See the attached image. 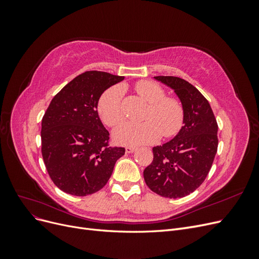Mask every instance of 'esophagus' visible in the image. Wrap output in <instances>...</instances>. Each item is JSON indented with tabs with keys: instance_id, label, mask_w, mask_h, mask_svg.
Segmentation results:
<instances>
[{
	"instance_id": "obj_1",
	"label": "esophagus",
	"mask_w": 259,
	"mask_h": 259,
	"mask_svg": "<svg viewBox=\"0 0 259 259\" xmlns=\"http://www.w3.org/2000/svg\"><path fill=\"white\" fill-rule=\"evenodd\" d=\"M135 151H136L135 147H126V149H125V152H126V153H133Z\"/></svg>"
}]
</instances>
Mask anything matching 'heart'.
I'll list each match as a JSON object with an SVG mask.
<instances>
[{"label": "heart", "instance_id": "b5f03b06", "mask_svg": "<svg viewBox=\"0 0 259 259\" xmlns=\"http://www.w3.org/2000/svg\"><path fill=\"white\" fill-rule=\"evenodd\" d=\"M135 90L147 103L151 104L144 122H126L117 127L113 138L117 144L140 146L154 143L161 137L168 138L177 134L184 121V109L178 100L165 98V92L154 82L140 81ZM123 90L112 86L101 95L98 113L101 121L110 127L116 126L123 119Z\"/></svg>", "mask_w": 259, "mask_h": 259}]
</instances>
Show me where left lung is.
Listing matches in <instances>:
<instances>
[{
    "instance_id": "left-lung-1",
    "label": "left lung",
    "mask_w": 259,
    "mask_h": 259,
    "mask_svg": "<svg viewBox=\"0 0 259 259\" xmlns=\"http://www.w3.org/2000/svg\"><path fill=\"white\" fill-rule=\"evenodd\" d=\"M171 89L184 109V126L162 146L153 147V161L144 170L147 186L164 198H183L204 182L217 152V122L206 98L177 76H154Z\"/></svg>"
}]
</instances>
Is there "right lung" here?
I'll use <instances>...</instances> for the list:
<instances>
[{
	"mask_svg": "<svg viewBox=\"0 0 259 259\" xmlns=\"http://www.w3.org/2000/svg\"><path fill=\"white\" fill-rule=\"evenodd\" d=\"M124 76L86 71L55 96L42 119V155L53 183L66 193L85 197L103 188L124 148L108 147L109 132L98 101Z\"/></svg>",
	"mask_w": 259,
	"mask_h": 259,
	"instance_id": "right-lung-1",
	"label": "right lung"
}]
</instances>
